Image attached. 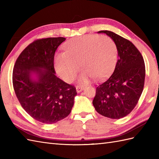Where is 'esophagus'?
Masks as SVG:
<instances>
[{"mask_svg": "<svg viewBox=\"0 0 159 159\" xmlns=\"http://www.w3.org/2000/svg\"><path fill=\"white\" fill-rule=\"evenodd\" d=\"M76 92H77V93H80V92H81L84 89V87H82V86L77 85V86L76 87Z\"/></svg>", "mask_w": 159, "mask_h": 159, "instance_id": "esophagus-1", "label": "esophagus"}]
</instances>
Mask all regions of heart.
<instances>
[{
  "instance_id": "b5f03b06",
  "label": "heart",
  "mask_w": 159,
  "mask_h": 159,
  "mask_svg": "<svg viewBox=\"0 0 159 159\" xmlns=\"http://www.w3.org/2000/svg\"><path fill=\"white\" fill-rule=\"evenodd\" d=\"M65 52L57 53L54 67L59 76L67 83L72 82L80 70L85 71L79 81L86 83L92 78L102 80L113 69L116 62V43L109 37L96 35L74 38L63 45Z\"/></svg>"
}]
</instances>
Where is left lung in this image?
I'll list each match as a JSON object with an SVG mask.
<instances>
[{
    "instance_id": "obj_1",
    "label": "left lung",
    "mask_w": 159,
    "mask_h": 159,
    "mask_svg": "<svg viewBox=\"0 0 159 159\" xmlns=\"http://www.w3.org/2000/svg\"><path fill=\"white\" fill-rule=\"evenodd\" d=\"M116 43L118 59L112 75L96 88L93 105L98 113L120 119L129 114L142 93L146 68L144 61L129 40L110 31H100Z\"/></svg>"
}]
</instances>
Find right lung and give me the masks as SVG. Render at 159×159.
Here are the masks:
<instances>
[{"label":"right lung","instance_id":"right-lung-1","mask_svg":"<svg viewBox=\"0 0 159 159\" xmlns=\"http://www.w3.org/2000/svg\"><path fill=\"white\" fill-rule=\"evenodd\" d=\"M66 38H48L29 45L17 59L13 86L24 109L33 119L54 124L66 117L74 105L76 88L55 75L54 56Z\"/></svg>","mask_w":159,"mask_h":159}]
</instances>
